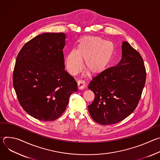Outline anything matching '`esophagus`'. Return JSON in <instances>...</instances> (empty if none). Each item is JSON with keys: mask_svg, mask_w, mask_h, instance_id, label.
Wrapping results in <instances>:
<instances>
[{"mask_svg": "<svg viewBox=\"0 0 160 160\" xmlns=\"http://www.w3.org/2000/svg\"><path fill=\"white\" fill-rule=\"evenodd\" d=\"M77 85H78V88L80 90H82L83 88H85V81L82 80H79L77 81Z\"/></svg>", "mask_w": 160, "mask_h": 160, "instance_id": "34e87169", "label": "esophagus"}]
</instances>
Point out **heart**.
Returning a JSON list of instances; mask_svg holds the SVG:
<instances>
[{"instance_id":"1","label":"heart","mask_w":160,"mask_h":160,"mask_svg":"<svg viewBox=\"0 0 160 160\" xmlns=\"http://www.w3.org/2000/svg\"><path fill=\"white\" fill-rule=\"evenodd\" d=\"M114 52V45L99 37H88L78 45L77 51L72 49L65 58L66 68L72 75H76L84 69L91 75L103 72L110 63Z\"/></svg>"}]
</instances>
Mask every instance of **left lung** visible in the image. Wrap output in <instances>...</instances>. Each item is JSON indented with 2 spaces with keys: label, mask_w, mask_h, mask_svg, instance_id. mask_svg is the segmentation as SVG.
Here are the masks:
<instances>
[{
  "label": "left lung",
  "mask_w": 160,
  "mask_h": 160,
  "mask_svg": "<svg viewBox=\"0 0 160 160\" xmlns=\"http://www.w3.org/2000/svg\"><path fill=\"white\" fill-rule=\"evenodd\" d=\"M122 58L90 82L88 88L95 94L88 106L91 117L101 125L122 121L135 109L146 80V71L140 53L123 42Z\"/></svg>",
  "instance_id": "8db88e82"
}]
</instances>
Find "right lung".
Masks as SVG:
<instances>
[{
  "label": "right lung",
  "instance_id": "obj_1",
  "mask_svg": "<svg viewBox=\"0 0 160 160\" xmlns=\"http://www.w3.org/2000/svg\"><path fill=\"white\" fill-rule=\"evenodd\" d=\"M65 39L63 33L38 35L23 45L16 59L12 82L18 101L41 121L58 118L77 90L76 81L64 70Z\"/></svg>",
  "mask_w": 160,
  "mask_h": 160
}]
</instances>
